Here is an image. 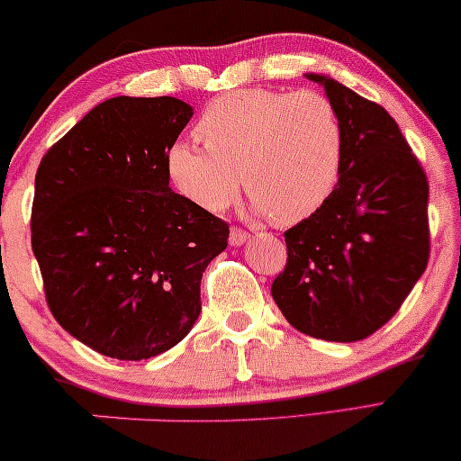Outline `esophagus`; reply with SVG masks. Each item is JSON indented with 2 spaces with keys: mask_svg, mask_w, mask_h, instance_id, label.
<instances>
[{
  "mask_svg": "<svg viewBox=\"0 0 461 461\" xmlns=\"http://www.w3.org/2000/svg\"><path fill=\"white\" fill-rule=\"evenodd\" d=\"M250 240V233L249 231H242L240 228H231L230 231V244L231 246H242Z\"/></svg>",
  "mask_w": 461,
  "mask_h": 461,
  "instance_id": "esophagus-1",
  "label": "esophagus"
}]
</instances>
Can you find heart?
<instances>
[{"instance_id": "1", "label": "heart", "mask_w": 461, "mask_h": 461, "mask_svg": "<svg viewBox=\"0 0 461 461\" xmlns=\"http://www.w3.org/2000/svg\"><path fill=\"white\" fill-rule=\"evenodd\" d=\"M196 130L204 147L176 142L165 163L176 190L204 211L228 207L244 176L254 209L296 225L338 188L346 130L325 95L240 88L209 103Z\"/></svg>"}]
</instances>
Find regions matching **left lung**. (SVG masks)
Here are the masks:
<instances>
[{"instance_id": "8db88e82", "label": "left lung", "mask_w": 461, "mask_h": 461, "mask_svg": "<svg viewBox=\"0 0 461 461\" xmlns=\"http://www.w3.org/2000/svg\"><path fill=\"white\" fill-rule=\"evenodd\" d=\"M346 130L338 188L287 230V265L271 296L294 329L325 341H360L400 311L429 263V182L400 126L381 105L325 74Z\"/></svg>"}]
</instances>
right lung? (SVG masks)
Masks as SVG:
<instances>
[{"label": "right lung", "instance_id": "obj_1", "mask_svg": "<svg viewBox=\"0 0 461 461\" xmlns=\"http://www.w3.org/2000/svg\"><path fill=\"white\" fill-rule=\"evenodd\" d=\"M176 97L99 103L47 150L34 176L32 252L51 314L118 360L186 338L201 279L230 225L169 188L167 153L190 122Z\"/></svg>", "mask_w": 461, "mask_h": 461}]
</instances>
